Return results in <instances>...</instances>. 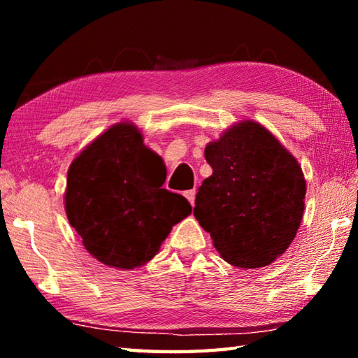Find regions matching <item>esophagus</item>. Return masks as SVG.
Instances as JSON below:
<instances>
[{
    "label": "esophagus",
    "instance_id": "obj_1",
    "mask_svg": "<svg viewBox=\"0 0 358 358\" xmlns=\"http://www.w3.org/2000/svg\"><path fill=\"white\" fill-rule=\"evenodd\" d=\"M185 196H186L187 201H189V203H191V205H194V202H196V189H189V191H186V192H185Z\"/></svg>",
    "mask_w": 358,
    "mask_h": 358
}]
</instances>
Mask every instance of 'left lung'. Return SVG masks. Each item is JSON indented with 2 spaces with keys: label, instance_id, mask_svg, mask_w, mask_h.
Masks as SVG:
<instances>
[{
  "label": "left lung",
  "instance_id": "1",
  "mask_svg": "<svg viewBox=\"0 0 358 358\" xmlns=\"http://www.w3.org/2000/svg\"><path fill=\"white\" fill-rule=\"evenodd\" d=\"M205 159L213 173L199 187L196 220L230 265H270L287 250L300 227L306 194L300 164L252 120L210 142Z\"/></svg>",
  "mask_w": 358,
  "mask_h": 358
}]
</instances>
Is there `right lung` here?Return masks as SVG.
<instances>
[{"label":"right lung","mask_w":358,"mask_h":358,"mask_svg":"<svg viewBox=\"0 0 358 358\" xmlns=\"http://www.w3.org/2000/svg\"><path fill=\"white\" fill-rule=\"evenodd\" d=\"M166 175L129 121L94 138L72 161L64 194L66 215L85 250L121 270L153 259L175 224L191 215L183 196L162 187Z\"/></svg>","instance_id":"1"}]
</instances>
